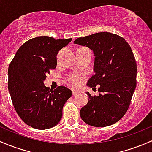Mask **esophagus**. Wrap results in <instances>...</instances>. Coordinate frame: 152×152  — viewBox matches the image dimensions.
<instances>
[{
	"label": "esophagus",
	"mask_w": 152,
	"mask_h": 152,
	"mask_svg": "<svg viewBox=\"0 0 152 152\" xmlns=\"http://www.w3.org/2000/svg\"><path fill=\"white\" fill-rule=\"evenodd\" d=\"M72 93H73V95H77V94L79 93V91L73 89V91H72Z\"/></svg>",
	"instance_id": "34e87169"
}]
</instances>
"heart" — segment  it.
Segmentation results:
<instances>
[{
    "label": "heart",
    "mask_w": 152,
    "mask_h": 152,
    "mask_svg": "<svg viewBox=\"0 0 152 152\" xmlns=\"http://www.w3.org/2000/svg\"><path fill=\"white\" fill-rule=\"evenodd\" d=\"M70 82L74 86L81 85V83L83 82V77L79 74H73L70 77Z\"/></svg>",
    "instance_id": "obj_1"
}]
</instances>
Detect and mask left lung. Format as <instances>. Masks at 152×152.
Returning a JSON list of instances; mask_svg holds the SVG:
<instances>
[{"label":"left lung","mask_w":152,"mask_h":152,"mask_svg":"<svg viewBox=\"0 0 152 152\" xmlns=\"http://www.w3.org/2000/svg\"><path fill=\"white\" fill-rule=\"evenodd\" d=\"M87 47L95 55V74L87 85L95 88L98 96L87 92L89 101L80 110L81 119L93 127L114 124L123 117L136 87L137 65L128 43L118 35L101 32L74 41Z\"/></svg>","instance_id":"obj_1"}]
</instances>
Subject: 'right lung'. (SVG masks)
Here are the masks:
<instances>
[{"mask_svg":"<svg viewBox=\"0 0 152 152\" xmlns=\"http://www.w3.org/2000/svg\"><path fill=\"white\" fill-rule=\"evenodd\" d=\"M72 38L38 36L17 50L8 70V88L13 105L25 124L38 130L55 127L72 92L64 86L55 90L44 84L47 73L57 66V55Z\"/></svg>","mask_w":152,"mask_h":152,"instance_id":"add662e5","label":"right lung"}]
</instances>
